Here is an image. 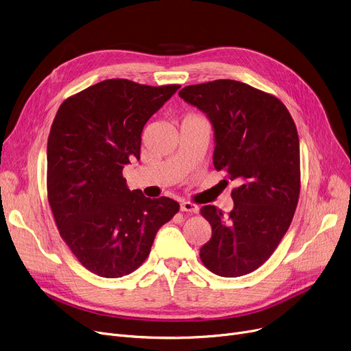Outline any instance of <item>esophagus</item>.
Wrapping results in <instances>:
<instances>
[{
  "mask_svg": "<svg viewBox=\"0 0 351 351\" xmlns=\"http://www.w3.org/2000/svg\"><path fill=\"white\" fill-rule=\"evenodd\" d=\"M180 210L188 213H197L199 209L195 204H192V202H183V204H180Z\"/></svg>",
  "mask_w": 351,
  "mask_h": 351,
  "instance_id": "34e87169",
  "label": "esophagus"
}]
</instances>
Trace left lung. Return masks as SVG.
<instances>
[{"mask_svg": "<svg viewBox=\"0 0 351 351\" xmlns=\"http://www.w3.org/2000/svg\"><path fill=\"white\" fill-rule=\"evenodd\" d=\"M179 97L204 110L215 129L213 165L237 180L234 208L223 217L200 209L212 226L200 261L223 278L261 267L286 234L300 195V145L285 104L265 90L233 80L189 85Z\"/></svg>", "mask_w": 351, "mask_h": 351, "instance_id": "left-lung-1", "label": "left lung"}]
</instances>
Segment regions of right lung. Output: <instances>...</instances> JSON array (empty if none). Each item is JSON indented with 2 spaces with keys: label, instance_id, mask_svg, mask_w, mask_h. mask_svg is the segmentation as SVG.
Segmentation results:
<instances>
[{
  "label": "right lung",
  "instance_id": "add662e5",
  "mask_svg": "<svg viewBox=\"0 0 351 351\" xmlns=\"http://www.w3.org/2000/svg\"><path fill=\"white\" fill-rule=\"evenodd\" d=\"M180 85L105 80L66 98L47 146L48 202L61 237L101 278H122L151 253L156 232L179 212L173 199L129 191L122 175L141 159L145 123Z\"/></svg>",
  "mask_w": 351,
  "mask_h": 351
}]
</instances>
